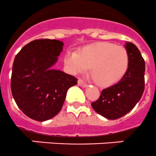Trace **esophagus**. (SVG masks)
Listing matches in <instances>:
<instances>
[{
  "label": "esophagus",
  "mask_w": 156,
  "mask_h": 156,
  "mask_svg": "<svg viewBox=\"0 0 156 156\" xmlns=\"http://www.w3.org/2000/svg\"><path fill=\"white\" fill-rule=\"evenodd\" d=\"M78 86H80L81 87H83V88H86V87H87V86H88L86 82H83V81L81 80V79H79V80L78 81Z\"/></svg>",
  "instance_id": "obj_1"
}]
</instances>
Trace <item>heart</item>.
Instances as JSON below:
<instances>
[{
    "label": "heart",
    "instance_id": "1",
    "mask_svg": "<svg viewBox=\"0 0 156 156\" xmlns=\"http://www.w3.org/2000/svg\"><path fill=\"white\" fill-rule=\"evenodd\" d=\"M67 70L72 74H90L99 86L110 87L119 82L127 72L130 56L127 49L114 43L99 41L85 45L76 53L68 50L64 56Z\"/></svg>",
    "mask_w": 156,
    "mask_h": 156
}]
</instances>
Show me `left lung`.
Wrapping results in <instances>:
<instances>
[{"mask_svg":"<svg viewBox=\"0 0 156 156\" xmlns=\"http://www.w3.org/2000/svg\"><path fill=\"white\" fill-rule=\"evenodd\" d=\"M124 47L130 56V64L123 78L102 90L93 109L107 119H117L130 112L141 98L144 91L145 62L136 45L126 42Z\"/></svg>","mask_w":156,"mask_h":156,"instance_id":"obj_1","label":"left lung"}]
</instances>
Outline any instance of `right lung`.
I'll return each instance as SVG.
<instances>
[{"mask_svg": "<svg viewBox=\"0 0 156 156\" xmlns=\"http://www.w3.org/2000/svg\"><path fill=\"white\" fill-rule=\"evenodd\" d=\"M63 45L62 41L54 39L34 40L15 57L12 97L21 111L32 119L43 122L58 115L68 89L77 85L74 76L53 68Z\"/></svg>", "mask_w": 156, "mask_h": 156, "instance_id": "right-lung-1", "label": "right lung"}]
</instances>
